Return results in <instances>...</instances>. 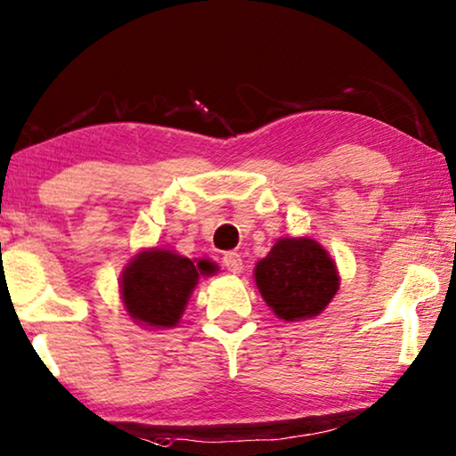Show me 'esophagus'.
Segmentation results:
<instances>
[{
  "mask_svg": "<svg viewBox=\"0 0 456 456\" xmlns=\"http://www.w3.org/2000/svg\"><path fill=\"white\" fill-rule=\"evenodd\" d=\"M222 262H224V266L228 268V273H232V274L242 273V258L238 252H226L222 256Z\"/></svg>",
  "mask_w": 456,
  "mask_h": 456,
  "instance_id": "obj_1",
  "label": "esophagus"
}]
</instances>
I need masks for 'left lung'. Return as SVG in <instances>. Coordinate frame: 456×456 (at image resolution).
<instances>
[{"mask_svg":"<svg viewBox=\"0 0 456 456\" xmlns=\"http://www.w3.org/2000/svg\"><path fill=\"white\" fill-rule=\"evenodd\" d=\"M254 282L270 310L286 322L318 316L337 297V262L306 236H282L254 266Z\"/></svg>","mask_w":456,"mask_h":456,"instance_id":"left-lung-1","label":"left lung"}]
</instances>
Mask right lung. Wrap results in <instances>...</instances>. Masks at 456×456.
I'll use <instances>...</instances> for the list:
<instances>
[{
  "label": "right lung",
  "instance_id": "obj_1",
  "mask_svg": "<svg viewBox=\"0 0 456 456\" xmlns=\"http://www.w3.org/2000/svg\"><path fill=\"white\" fill-rule=\"evenodd\" d=\"M218 273L208 258L190 260L175 250L143 248L119 274V298L127 316L148 330L175 329L200 276Z\"/></svg>",
  "mask_w": 456,
  "mask_h": 456
}]
</instances>
